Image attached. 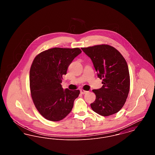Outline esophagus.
I'll list each match as a JSON object with an SVG mask.
<instances>
[{
	"mask_svg": "<svg viewBox=\"0 0 155 155\" xmlns=\"http://www.w3.org/2000/svg\"><path fill=\"white\" fill-rule=\"evenodd\" d=\"M80 92H81V94H86L87 92H88V91H85V90H84V89H81V91H80Z\"/></svg>",
	"mask_w": 155,
	"mask_h": 155,
	"instance_id": "34e87169",
	"label": "esophagus"
}]
</instances>
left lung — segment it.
I'll list each match as a JSON object with an SVG mask.
<instances>
[{
  "label": "left lung",
  "instance_id": "left-lung-1",
  "mask_svg": "<svg viewBox=\"0 0 155 155\" xmlns=\"http://www.w3.org/2000/svg\"><path fill=\"white\" fill-rule=\"evenodd\" d=\"M81 49L92 60L98 78L103 80L101 88L92 90L96 99L91 104L92 109L103 116L117 113L126 102L130 87L125 59L116 48L108 45Z\"/></svg>",
  "mask_w": 155,
  "mask_h": 155
}]
</instances>
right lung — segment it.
Instances as JSON below:
<instances>
[{"mask_svg":"<svg viewBox=\"0 0 155 155\" xmlns=\"http://www.w3.org/2000/svg\"><path fill=\"white\" fill-rule=\"evenodd\" d=\"M81 52L78 48H54L40 53L34 59L30 71L31 95L35 107L46 119L58 121L72 110L80 92L64 90L61 79Z\"/></svg>","mask_w":155,"mask_h":155,"instance_id":"right-lung-1","label":"right lung"}]
</instances>
